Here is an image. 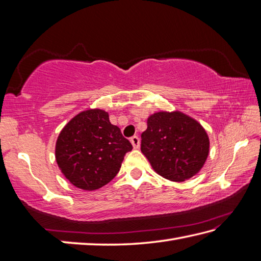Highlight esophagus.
<instances>
[{
    "label": "esophagus",
    "instance_id": "esophagus-1",
    "mask_svg": "<svg viewBox=\"0 0 261 261\" xmlns=\"http://www.w3.org/2000/svg\"><path fill=\"white\" fill-rule=\"evenodd\" d=\"M130 142L132 143V146H134V148L135 149H138L140 147V139H139V137H137V136H134L130 139Z\"/></svg>",
    "mask_w": 261,
    "mask_h": 261
}]
</instances>
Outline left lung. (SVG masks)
Masks as SVG:
<instances>
[{
	"instance_id": "1",
	"label": "left lung",
	"mask_w": 261,
	"mask_h": 261,
	"mask_svg": "<svg viewBox=\"0 0 261 261\" xmlns=\"http://www.w3.org/2000/svg\"><path fill=\"white\" fill-rule=\"evenodd\" d=\"M141 151L157 173L173 181L197 174L207 158L210 141L203 126L180 112L149 116Z\"/></svg>"
}]
</instances>
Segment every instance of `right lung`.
Instances as JSON below:
<instances>
[{"mask_svg": "<svg viewBox=\"0 0 261 261\" xmlns=\"http://www.w3.org/2000/svg\"><path fill=\"white\" fill-rule=\"evenodd\" d=\"M131 150V142L119 126L111 124L105 111L88 110L77 114L60 132L56 160L71 184L94 191L114 178Z\"/></svg>", "mask_w": 261, "mask_h": 261, "instance_id": "add662e5", "label": "right lung"}]
</instances>
